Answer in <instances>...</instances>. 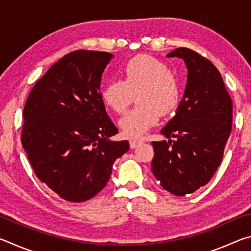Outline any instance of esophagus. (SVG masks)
Masks as SVG:
<instances>
[{"label":"esophagus","instance_id":"34e87169","mask_svg":"<svg viewBox=\"0 0 251 251\" xmlns=\"http://www.w3.org/2000/svg\"><path fill=\"white\" fill-rule=\"evenodd\" d=\"M139 144H141V141H137V139H130L129 141V146L130 148H136Z\"/></svg>","mask_w":251,"mask_h":251}]
</instances>
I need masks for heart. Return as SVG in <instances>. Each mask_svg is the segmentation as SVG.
Masks as SVG:
<instances>
[{"label": "heart", "mask_w": 251, "mask_h": 251, "mask_svg": "<svg viewBox=\"0 0 251 251\" xmlns=\"http://www.w3.org/2000/svg\"><path fill=\"white\" fill-rule=\"evenodd\" d=\"M135 108L120 120L126 137L136 138L155 126L161 115L177 109L181 99L179 80L165 63L148 55L135 56L122 70V79L114 78L101 90V100L115 113L122 114L136 94Z\"/></svg>", "instance_id": "heart-1"}]
</instances>
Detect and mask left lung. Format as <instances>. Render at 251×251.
<instances>
[{
  "label": "left lung",
  "mask_w": 251,
  "mask_h": 251,
  "mask_svg": "<svg viewBox=\"0 0 251 251\" xmlns=\"http://www.w3.org/2000/svg\"><path fill=\"white\" fill-rule=\"evenodd\" d=\"M167 57L184 59L188 75L176 115L160 131L168 142L151 143V172L164 189L185 196L205 186L222 163L231 131L232 101L209 59L186 48Z\"/></svg>",
  "instance_id": "obj_1"
}]
</instances>
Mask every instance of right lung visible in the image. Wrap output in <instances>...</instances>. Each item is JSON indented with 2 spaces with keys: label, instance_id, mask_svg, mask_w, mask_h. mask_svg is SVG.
<instances>
[{
  "label": "right lung",
  "instance_id": "right-lung-1",
  "mask_svg": "<svg viewBox=\"0 0 251 251\" xmlns=\"http://www.w3.org/2000/svg\"><path fill=\"white\" fill-rule=\"evenodd\" d=\"M113 54H66L37 80L24 106L22 145L37 178L67 201L83 202L107 184L129 150L101 100V74Z\"/></svg>",
  "mask_w": 251,
  "mask_h": 251
}]
</instances>
